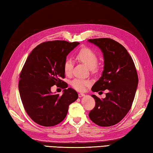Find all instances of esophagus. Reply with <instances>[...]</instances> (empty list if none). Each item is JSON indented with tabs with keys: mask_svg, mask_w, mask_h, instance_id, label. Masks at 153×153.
Returning a JSON list of instances; mask_svg holds the SVG:
<instances>
[{
	"mask_svg": "<svg viewBox=\"0 0 153 153\" xmlns=\"http://www.w3.org/2000/svg\"><path fill=\"white\" fill-rule=\"evenodd\" d=\"M78 95H79V97H80V98H81V97H83L85 96V95H84L83 93H79Z\"/></svg>",
	"mask_w": 153,
	"mask_h": 153,
	"instance_id": "1",
	"label": "esophagus"
}]
</instances>
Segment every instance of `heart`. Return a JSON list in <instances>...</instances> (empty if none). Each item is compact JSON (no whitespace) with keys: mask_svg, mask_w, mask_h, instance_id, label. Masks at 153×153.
I'll list each match as a JSON object with an SVG mask.
<instances>
[{"mask_svg":"<svg viewBox=\"0 0 153 153\" xmlns=\"http://www.w3.org/2000/svg\"><path fill=\"white\" fill-rule=\"evenodd\" d=\"M77 58L82 62L89 69H94L97 66L98 58L94 52L89 48H83L81 49L78 53L77 54ZM73 62L70 58H67L65 60L63 69L65 74L66 76H70L72 71ZM91 84L90 80L82 79H75L71 82V85L77 91H84L86 89V87Z\"/></svg>","mask_w":153,"mask_h":153,"instance_id":"b5f03b06","label":"heart"}]
</instances>
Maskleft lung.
<instances>
[{
    "label": "left lung",
    "mask_w": 153,
    "mask_h": 153,
    "mask_svg": "<svg viewBox=\"0 0 153 153\" xmlns=\"http://www.w3.org/2000/svg\"><path fill=\"white\" fill-rule=\"evenodd\" d=\"M103 54L104 68L99 80L91 88L93 92L108 89L105 99L92 95L95 107L89 112L92 121L99 126H114L130 110L138 85L134 61L126 48L108 38L89 39Z\"/></svg>",
    "instance_id": "left-lung-1"
}]
</instances>
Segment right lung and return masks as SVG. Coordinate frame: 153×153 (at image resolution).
Masks as SVG:
<instances>
[{"instance_id": "add662e5", "label": "right lung", "mask_w": 153, "mask_h": 153, "mask_svg": "<svg viewBox=\"0 0 153 153\" xmlns=\"http://www.w3.org/2000/svg\"><path fill=\"white\" fill-rule=\"evenodd\" d=\"M78 42L53 41L39 45L27 57L19 76V92L25 111L43 126H53L66 118L70 104L78 99L74 89L68 88L63 65ZM54 85L65 89L62 96L51 91Z\"/></svg>"}]
</instances>
